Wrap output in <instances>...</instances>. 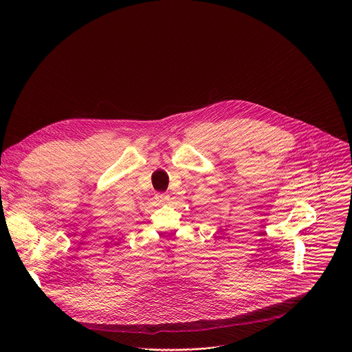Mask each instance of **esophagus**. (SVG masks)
I'll return each instance as SVG.
<instances>
[{
  "mask_svg": "<svg viewBox=\"0 0 352 352\" xmlns=\"http://www.w3.org/2000/svg\"><path fill=\"white\" fill-rule=\"evenodd\" d=\"M156 200L159 204H166L170 200V196L166 193H156Z\"/></svg>",
  "mask_w": 352,
  "mask_h": 352,
  "instance_id": "obj_1",
  "label": "esophagus"
}]
</instances>
